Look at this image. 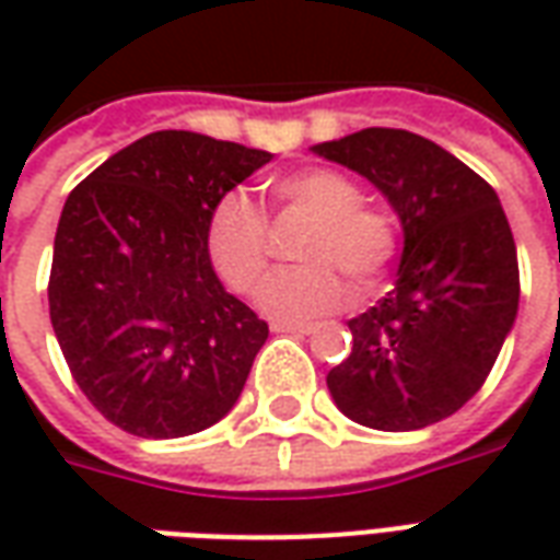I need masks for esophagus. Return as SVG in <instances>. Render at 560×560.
Returning a JSON list of instances; mask_svg holds the SVG:
<instances>
[{
  "instance_id": "1",
  "label": "esophagus",
  "mask_w": 560,
  "mask_h": 560,
  "mask_svg": "<svg viewBox=\"0 0 560 560\" xmlns=\"http://www.w3.org/2000/svg\"><path fill=\"white\" fill-rule=\"evenodd\" d=\"M272 332H291V336H312V324H291V320H272Z\"/></svg>"
}]
</instances>
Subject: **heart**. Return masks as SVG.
Masks as SVG:
<instances>
[{"label":"heart","mask_w":560,"mask_h":560,"mask_svg":"<svg viewBox=\"0 0 560 560\" xmlns=\"http://www.w3.org/2000/svg\"><path fill=\"white\" fill-rule=\"evenodd\" d=\"M281 203L303 209L315 228L303 240V267L276 272L257 296L276 320L305 324L336 312L348 300V280L372 291L387 276L399 245V228L387 209L363 203V188L348 173L312 167L276 183ZM209 257L233 291L252 293L269 269L267 221L240 191L221 200L207 233Z\"/></svg>","instance_id":"obj_1"}]
</instances>
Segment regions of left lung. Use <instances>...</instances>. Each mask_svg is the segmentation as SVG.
<instances>
[{
    "instance_id": "1",
    "label": "left lung",
    "mask_w": 560,
    "mask_h": 560,
    "mask_svg": "<svg viewBox=\"0 0 560 560\" xmlns=\"http://www.w3.org/2000/svg\"><path fill=\"white\" fill-rule=\"evenodd\" d=\"M375 185L401 224L393 291L348 320L351 357L327 375L348 420L413 432L456 413L492 372L518 312L516 243L482 176L432 140L363 128L312 147Z\"/></svg>"
}]
</instances>
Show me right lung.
<instances>
[{
    "label": "right lung",
    "mask_w": 560,
    "mask_h": 560,
    "mask_svg": "<svg viewBox=\"0 0 560 560\" xmlns=\"http://www.w3.org/2000/svg\"><path fill=\"white\" fill-rule=\"evenodd\" d=\"M272 161L197 131H152L68 195L50 324L86 399L122 432L167 441L231 411L269 327L215 276L209 219Z\"/></svg>",
    "instance_id": "right-lung-1"
}]
</instances>
